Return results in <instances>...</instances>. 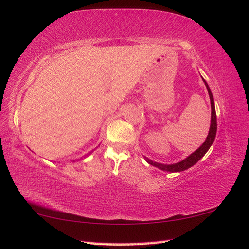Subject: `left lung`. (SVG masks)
I'll return each instance as SVG.
<instances>
[{
    "mask_svg": "<svg viewBox=\"0 0 249 249\" xmlns=\"http://www.w3.org/2000/svg\"><path fill=\"white\" fill-rule=\"evenodd\" d=\"M204 83L207 87L208 93H209V97H210V103H211V124H210V129H209V134H208L205 142L201 144V145L196 149L195 152H193L186 159H183L181 161H179L177 163H173V164H163V163H158L155 162V161L148 159L146 157L145 160L147 161V163H149L151 165H154L156 167H158L159 170H162L165 172H171V173H176V172H182L188 170L189 167L193 166L195 163H197L198 161L204 157L205 154L209 151V148L211 147V145L214 142V139L216 136V129H217V124H216V113H215V106H214V98H213L212 92L208 86L206 80L203 78Z\"/></svg>",
    "mask_w": 249,
    "mask_h": 249,
    "instance_id": "obj_1",
    "label": "left lung"
}]
</instances>
